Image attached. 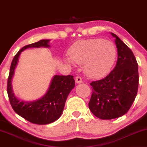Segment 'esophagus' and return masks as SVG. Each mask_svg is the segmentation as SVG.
<instances>
[{"mask_svg":"<svg viewBox=\"0 0 147 147\" xmlns=\"http://www.w3.org/2000/svg\"><path fill=\"white\" fill-rule=\"evenodd\" d=\"M75 81H76V83H81L82 82H83V80H82L81 77H79V76H77V77H76Z\"/></svg>","mask_w":147,"mask_h":147,"instance_id":"obj_1","label":"esophagus"}]
</instances>
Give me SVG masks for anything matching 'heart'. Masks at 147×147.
Listing matches in <instances>:
<instances>
[{
	"label": "heart",
	"mask_w": 147,
	"mask_h": 147,
	"mask_svg": "<svg viewBox=\"0 0 147 147\" xmlns=\"http://www.w3.org/2000/svg\"><path fill=\"white\" fill-rule=\"evenodd\" d=\"M65 61L83 65L84 71L92 78L102 77L109 72L116 59L117 50L111 42L100 38L80 40L72 45Z\"/></svg>",
	"instance_id": "heart-1"
}]
</instances>
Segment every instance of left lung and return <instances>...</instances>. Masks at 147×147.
I'll return each mask as SVG.
<instances>
[{"mask_svg": "<svg viewBox=\"0 0 147 147\" xmlns=\"http://www.w3.org/2000/svg\"><path fill=\"white\" fill-rule=\"evenodd\" d=\"M118 60L115 68L103 79L92 81L90 110L97 118L111 120L128 112L137 95L138 63L132 50L116 36Z\"/></svg>", "mask_w": 147, "mask_h": 147, "instance_id": "obj_1", "label": "left lung"}]
</instances>
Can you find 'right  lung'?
Segmentation results:
<instances>
[{"instance_id": "obj_1", "label": "right lung", "mask_w": 147, "mask_h": 147, "mask_svg": "<svg viewBox=\"0 0 147 147\" xmlns=\"http://www.w3.org/2000/svg\"><path fill=\"white\" fill-rule=\"evenodd\" d=\"M48 42V40H42L21 48L14 56L11 62L7 81L8 96L13 110L26 120L36 124H48L58 120L63 111L68 94L75 85L73 76L55 75L47 93L39 100L33 102H24L15 96L11 81L21 52L29 48L49 47Z\"/></svg>"}]
</instances>
